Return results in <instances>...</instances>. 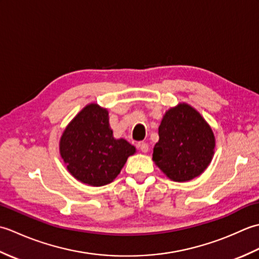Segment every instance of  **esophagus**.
I'll return each instance as SVG.
<instances>
[{
	"label": "esophagus",
	"mask_w": 259,
	"mask_h": 259,
	"mask_svg": "<svg viewBox=\"0 0 259 259\" xmlns=\"http://www.w3.org/2000/svg\"><path fill=\"white\" fill-rule=\"evenodd\" d=\"M138 148L142 152H147L148 150H149V146H148V144H147V142H145V141L138 142Z\"/></svg>",
	"instance_id": "34e87169"
}]
</instances>
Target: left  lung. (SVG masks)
<instances>
[{
	"label": "left lung",
	"mask_w": 259,
	"mask_h": 259,
	"mask_svg": "<svg viewBox=\"0 0 259 259\" xmlns=\"http://www.w3.org/2000/svg\"><path fill=\"white\" fill-rule=\"evenodd\" d=\"M214 149L212 130L186 103L170 109L159 125L152 159L174 181H188L205 171Z\"/></svg>",
	"instance_id": "obj_1"
}]
</instances>
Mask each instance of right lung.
Wrapping results in <instances>:
<instances>
[{"mask_svg":"<svg viewBox=\"0 0 259 259\" xmlns=\"http://www.w3.org/2000/svg\"><path fill=\"white\" fill-rule=\"evenodd\" d=\"M135 151L128 141L113 138L108 111L95 103L76 114L60 140V153L70 174L95 187L111 183Z\"/></svg>","mask_w":259,"mask_h":259,"instance_id":"obj_1","label":"right lung"}]
</instances>
